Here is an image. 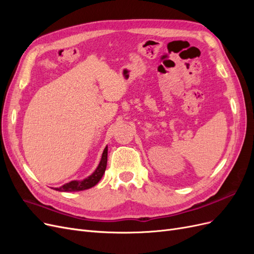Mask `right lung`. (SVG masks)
Listing matches in <instances>:
<instances>
[{
  "label": "right lung",
  "mask_w": 254,
  "mask_h": 254,
  "mask_svg": "<svg viewBox=\"0 0 254 254\" xmlns=\"http://www.w3.org/2000/svg\"><path fill=\"white\" fill-rule=\"evenodd\" d=\"M107 156H108V147H106L104 149L101 162H99L95 172L90 177H88V178H86L82 181H71L68 183H65L63 187L57 188L55 190L59 191H78V190H88L92 187H94L95 184H97L98 181L102 179L103 175L105 174L106 167H107Z\"/></svg>",
  "instance_id": "obj_1"
}]
</instances>
